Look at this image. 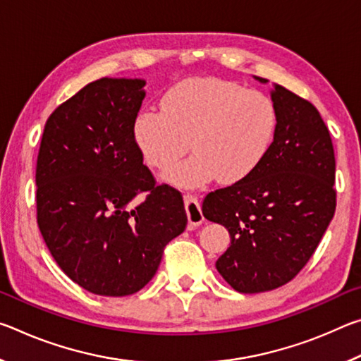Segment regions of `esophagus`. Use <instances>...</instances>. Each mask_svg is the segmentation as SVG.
<instances>
[{
	"instance_id": "1",
	"label": "esophagus",
	"mask_w": 361,
	"mask_h": 361,
	"mask_svg": "<svg viewBox=\"0 0 361 361\" xmlns=\"http://www.w3.org/2000/svg\"><path fill=\"white\" fill-rule=\"evenodd\" d=\"M185 209H186L188 221L191 228H197L199 224H202V221H204L202 209H200V202L195 195L185 194Z\"/></svg>"
}]
</instances>
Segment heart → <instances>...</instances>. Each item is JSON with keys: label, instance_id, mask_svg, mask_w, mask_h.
Here are the masks:
<instances>
[{"label": "heart", "instance_id": "obj_1", "mask_svg": "<svg viewBox=\"0 0 361 361\" xmlns=\"http://www.w3.org/2000/svg\"><path fill=\"white\" fill-rule=\"evenodd\" d=\"M277 129V109L259 90L223 79L194 78L173 85L162 109L146 108L133 121L143 161L169 170V181L181 188L204 186L216 178L223 185L242 181L259 167Z\"/></svg>", "mask_w": 361, "mask_h": 361}]
</instances>
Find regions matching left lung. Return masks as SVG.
<instances>
[{"label":"left lung","mask_w":361,"mask_h":361,"mask_svg":"<svg viewBox=\"0 0 361 361\" xmlns=\"http://www.w3.org/2000/svg\"><path fill=\"white\" fill-rule=\"evenodd\" d=\"M271 97L277 129L266 157L202 204L204 216L229 231L216 269L239 293L271 291L295 279L336 210L334 148L319 109L279 84Z\"/></svg>","instance_id":"8db88e82"}]
</instances>
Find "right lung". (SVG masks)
Segmentation results:
<instances>
[{
	"instance_id": "obj_1",
	"label": "right lung",
	"mask_w": 361,
	"mask_h": 361,
	"mask_svg": "<svg viewBox=\"0 0 361 361\" xmlns=\"http://www.w3.org/2000/svg\"><path fill=\"white\" fill-rule=\"evenodd\" d=\"M143 79L102 78L46 122L36 162V219L59 267L94 295H133L188 224L181 192L156 185L133 121ZM144 200L136 204L135 197Z\"/></svg>"
}]
</instances>
